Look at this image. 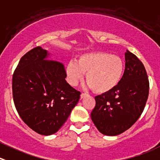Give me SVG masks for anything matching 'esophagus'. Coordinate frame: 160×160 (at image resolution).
Here are the masks:
<instances>
[{
	"mask_svg": "<svg viewBox=\"0 0 160 160\" xmlns=\"http://www.w3.org/2000/svg\"><path fill=\"white\" fill-rule=\"evenodd\" d=\"M88 96V94H86V93H82L81 94H80V98H83L87 97Z\"/></svg>",
	"mask_w": 160,
	"mask_h": 160,
	"instance_id": "34e87169",
	"label": "esophagus"
}]
</instances>
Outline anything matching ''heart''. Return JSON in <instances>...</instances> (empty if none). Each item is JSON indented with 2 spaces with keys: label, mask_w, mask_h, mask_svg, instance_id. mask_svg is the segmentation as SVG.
<instances>
[{
  "label": "heart",
  "mask_w": 160,
  "mask_h": 160,
  "mask_svg": "<svg viewBox=\"0 0 160 160\" xmlns=\"http://www.w3.org/2000/svg\"><path fill=\"white\" fill-rule=\"evenodd\" d=\"M124 62L120 57L107 52H88L80 55L66 67L69 83L76 86L86 73V81L97 94H106L116 88L124 73Z\"/></svg>",
  "instance_id": "1"
}]
</instances>
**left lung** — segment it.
I'll return each mask as SVG.
<instances>
[{
  "label": "left lung",
  "mask_w": 160,
  "mask_h": 160,
  "mask_svg": "<svg viewBox=\"0 0 160 160\" xmlns=\"http://www.w3.org/2000/svg\"><path fill=\"white\" fill-rule=\"evenodd\" d=\"M125 70L117 87L94 98L91 113L93 123L102 134L116 136L129 129L142 115L149 91V82L142 62L133 53H125Z\"/></svg>",
  "instance_id": "8db88e82"
}]
</instances>
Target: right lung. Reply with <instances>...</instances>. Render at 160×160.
<instances>
[{"mask_svg": "<svg viewBox=\"0 0 160 160\" xmlns=\"http://www.w3.org/2000/svg\"><path fill=\"white\" fill-rule=\"evenodd\" d=\"M49 54L32 48L20 59L12 77L15 106L23 122L41 135L56 133L67 120L80 92L66 82L63 64L45 60Z\"/></svg>", "mask_w": 160, "mask_h": 160, "instance_id": "1", "label": "right lung"}]
</instances>
